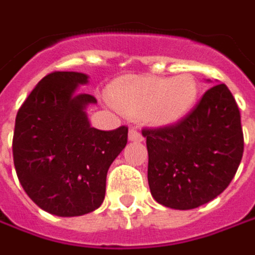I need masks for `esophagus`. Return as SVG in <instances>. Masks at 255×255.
Listing matches in <instances>:
<instances>
[{
	"instance_id": "obj_1",
	"label": "esophagus",
	"mask_w": 255,
	"mask_h": 255,
	"mask_svg": "<svg viewBox=\"0 0 255 255\" xmlns=\"http://www.w3.org/2000/svg\"><path fill=\"white\" fill-rule=\"evenodd\" d=\"M128 139L134 142H141L143 141V136H142V134L139 132L138 128H129V131H128Z\"/></svg>"
}]
</instances>
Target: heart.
I'll return each mask as SVG.
<instances>
[{
    "label": "heart",
    "instance_id": "obj_1",
    "mask_svg": "<svg viewBox=\"0 0 255 255\" xmlns=\"http://www.w3.org/2000/svg\"><path fill=\"white\" fill-rule=\"evenodd\" d=\"M123 113L139 116L156 127L184 119L198 98V85L190 74L177 77H131L121 79L109 92Z\"/></svg>",
    "mask_w": 255,
    "mask_h": 255
}]
</instances>
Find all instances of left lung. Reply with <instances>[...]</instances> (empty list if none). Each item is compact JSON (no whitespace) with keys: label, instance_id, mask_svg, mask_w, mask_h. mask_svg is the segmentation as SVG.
<instances>
[{"label":"left lung","instance_id":"8db88e82","mask_svg":"<svg viewBox=\"0 0 255 255\" xmlns=\"http://www.w3.org/2000/svg\"><path fill=\"white\" fill-rule=\"evenodd\" d=\"M142 135L149 156L150 194L171 209H194L216 198L243 156L240 112L225 84L208 89L180 123L143 129Z\"/></svg>","mask_w":255,"mask_h":255}]
</instances>
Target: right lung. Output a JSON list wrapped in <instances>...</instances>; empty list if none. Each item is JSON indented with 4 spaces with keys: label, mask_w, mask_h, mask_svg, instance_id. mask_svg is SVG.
Masks as SVG:
<instances>
[{
    "label": "right lung",
    "mask_w": 255,
    "mask_h": 255,
    "mask_svg": "<svg viewBox=\"0 0 255 255\" xmlns=\"http://www.w3.org/2000/svg\"><path fill=\"white\" fill-rule=\"evenodd\" d=\"M89 77L62 71L44 77L20 106L12 142L19 183L43 211L81 216L105 200L110 164L127 145L126 126L100 131L91 126L92 95L78 93Z\"/></svg>",
    "instance_id": "right-lung-1"
}]
</instances>
